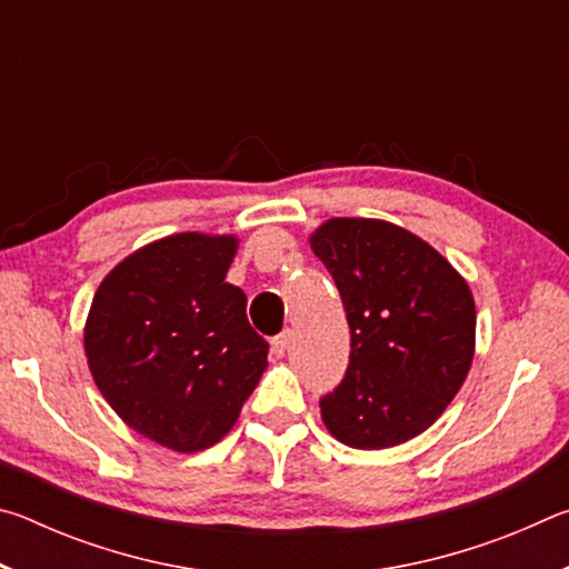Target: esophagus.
I'll return each instance as SVG.
<instances>
[{
  "instance_id": "34e87169",
  "label": "esophagus",
  "mask_w": 569,
  "mask_h": 569,
  "mask_svg": "<svg viewBox=\"0 0 569 569\" xmlns=\"http://www.w3.org/2000/svg\"><path fill=\"white\" fill-rule=\"evenodd\" d=\"M288 343H291V331L278 333L276 339L271 341V349H273V353L278 356V359H281V356H286V351H288Z\"/></svg>"
}]
</instances>
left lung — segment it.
I'll return each instance as SVG.
<instances>
[{"mask_svg": "<svg viewBox=\"0 0 569 569\" xmlns=\"http://www.w3.org/2000/svg\"><path fill=\"white\" fill-rule=\"evenodd\" d=\"M351 329L349 366L321 397L331 435L387 449L435 423L475 356V298L435 248L387 220L331 218L311 236Z\"/></svg>", "mask_w": 569, "mask_h": 569, "instance_id": "obj_1", "label": "left lung"}]
</instances>
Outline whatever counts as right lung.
<instances>
[{"label": "right lung", "instance_id": "right-lung-1", "mask_svg": "<svg viewBox=\"0 0 569 569\" xmlns=\"http://www.w3.org/2000/svg\"><path fill=\"white\" fill-rule=\"evenodd\" d=\"M238 240L178 233L134 250L92 298L94 383L138 435L176 451L213 447L268 366V341L226 283Z\"/></svg>", "mask_w": 569, "mask_h": 569}]
</instances>
